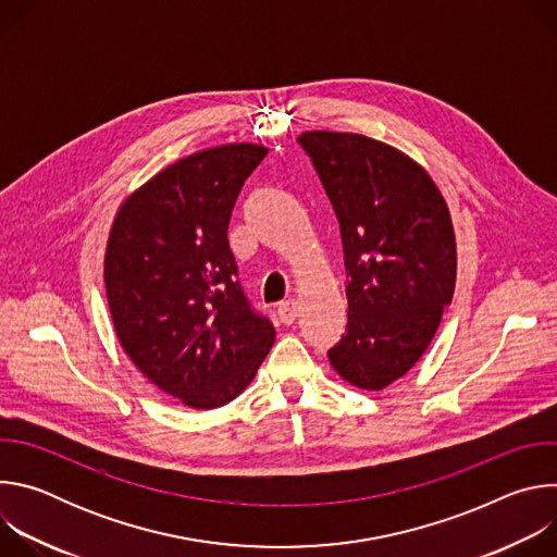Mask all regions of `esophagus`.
<instances>
[{"instance_id": "obj_1", "label": "esophagus", "mask_w": 557, "mask_h": 557, "mask_svg": "<svg viewBox=\"0 0 557 557\" xmlns=\"http://www.w3.org/2000/svg\"><path fill=\"white\" fill-rule=\"evenodd\" d=\"M297 312H299V306L295 299H286L277 304V317L282 324H293L297 320Z\"/></svg>"}]
</instances>
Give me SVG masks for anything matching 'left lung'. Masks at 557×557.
Returning <instances> with one entry per match:
<instances>
[{
	"label": "left lung",
	"instance_id": "8db88e82",
	"mask_svg": "<svg viewBox=\"0 0 557 557\" xmlns=\"http://www.w3.org/2000/svg\"><path fill=\"white\" fill-rule=\"evenodd\" d=\"M342 231L348 324L329 350L342 379L383 389L434 339L456 284L449 209L410 156L348 132H304Z\"/></svg>",
	"mask_w": 557,
	"mask_h": 557
}]
</instances>
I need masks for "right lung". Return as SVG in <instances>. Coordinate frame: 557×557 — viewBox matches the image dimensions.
Segmentation results:
<instances>
[{
    "mask_svg": "<svg viewBox=\"0 0 557 557\" xmlns=\"http://www.w3.org/2000/svg\"><path fill=\"white\" fill-rule=\"evenodd\" d=\"M267 147L231 143L158 172L119 207L106 249V293L125 355L189 408L226 406L275 342L235 280L228 220Z\"/></svg>",
    "mask_w": 557,
    "mask_h": 557,
    "instance_id": "1",
    "label": "right lung"
}]
</instances>
